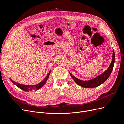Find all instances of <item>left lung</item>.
Wrapping results in <instances>:
<instances>
[{"instance_id":"obj_1","label":"left lung","mask_w":124,"mask_h":124,"mask_svg":"<svg viewBox=\"0 0 124 124\" xmlns=\"http://www.w3.org/2000/svg\"><path fill=\"white\" fill-rule=\"evenodd\" d=\"M115 62V53L114 50H113V54H112V59L110 65L108 67V68L104 71V72L99 74V76H97L93 79L89 80L87 81H83L78 79V78L75 77L73 76L72 73H71L70 72L69 73L70 76L73 78L74 81L76 83L80 85L81 87L84 88H95L99 86L101 84H103L104 82L106 81L108 77H110V74L112 72V70L113 69L114 64Z\"/></svg>"}]
</instances>
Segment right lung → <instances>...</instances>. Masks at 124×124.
<instances>
[{
    "label": "right lung",
    "mask_w": 124,
    "mask_h": 124,
    "mask_svg": "<svg viewBox=\"0 0 124 124\" xmlns=\"http://www.w3.org/2000/svg\"><path fill=\"white\" fill-rule=\"evenodd\" d=\"M50 73H51V70L49 71V72L48 73L47 76H46V78H45L43 81H42L38 84H35V85H24V84H20L18 83H17V82H14L12 80H11L10 78V80L14 84H15L16 86H17L18 88L22 89V90H23V91H24L31 92V91H32L33 90L37 91V90H38L40 88H41V87H42L44 85V84H46V81L48 80V78H49V77H50Z\"/></svg>",
    "instance_id": "obj_1"
}]
</instances>
